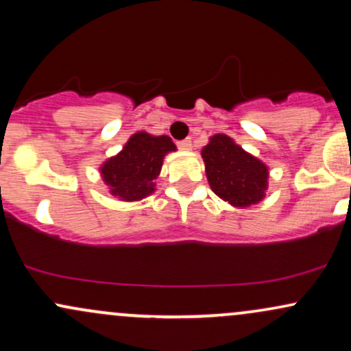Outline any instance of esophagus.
Wrapping results in <instances>:
<instances>
[{"label": "esophagus", "mask_w": 351, "mask_h": 351, "mask_svg": "<svg viewBox=\"0 0 351 351\" xmlns=\"http://www.w3.org/2000/svg\"><path fill=\"white\" fill-rule=\"evenodd\" d=\"M178 147L181 148V150H189V148H191V138L180 140V142H178Z\"/></svg>", "instance_id": "obj_1"}]
</instances>
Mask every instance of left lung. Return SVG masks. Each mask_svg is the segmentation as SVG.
Instances as JSON below:
<instances>
[{
  "mask_svg": "<svg viewBox=\"0 0 351 351\" xmlns=\"http://www.w3.org/2000/svg\"><path fill=\"white\" fill-rule=\"evenodd\" d=\"M206 176L219 198L245 208L264 198L267 167L226 135H215L203 148Z\"/></svg>",
  "mask_w": 351,
  "mask_h": 351,
  "instance_id": "left-lung-1",
  "label": "left lung"
}]
</instances>
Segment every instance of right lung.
<instances>
[{
  "mask_svg": "<svg viewBox=\"0 0 351 351\" xmlns=\"http://www.w3.org/2000/svg\"><path fill=\"white\" fill-rule=\"evenodd\" d=\"M175 150L170 136H152L145 132L135 134L123 150L102 167L104 181L112 195L123 201H136L155 189L153 180L158 176L165 153Z\"/></svg>",
  "mask_w": 351,
  "mask_h": 351,
  "instance_id": "obj_1",
  "label": "right lung"
}]
</instances>
